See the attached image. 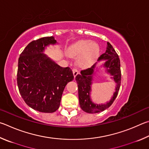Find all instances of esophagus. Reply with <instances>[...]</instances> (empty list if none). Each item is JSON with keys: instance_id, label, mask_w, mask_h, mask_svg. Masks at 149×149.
I'll list each match as a JSON object with an SVG mask.
<instances>
[{"instance_id": "1", "label": "esophagus", "mask_w": 149, "mask_h": 149, "mask_svg": "<svg viewBox=\"0 0 149 149\" xmlns=\"http://www.w3.org/2000/svg\"><path fill=\"white\" fill-rule=\"evenodd\" d=\"M72 70L73 75H74V77H75L78 74H79V71H78V70L76 69V68H73Z\"/></svg>"}]
</instances>
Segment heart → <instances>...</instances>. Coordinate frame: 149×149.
<instances>
[{
    "mask_svg": "<svg viewBox=\"0 0 149 149\" xmlns=\"http://www.w3.org/2000/svg\"><path fill=\"white\" fill-rule=\"evenodd\" d=\"M100 48L97 43L88 40H81L70 47L69 55L79 57L78 64L82 67H88L92 65L97 58Z\"/></svg>",
    "mask_w": 149,
    "mask_h": 149,
    "instance_id": "b5f03b06",
    "label": "heart"
}]
</instances>
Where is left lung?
Instances as JSON below:
<instances>
[{"instance_id":"obj_1","label":"left lung","mask_w":149,"mask_h":149,"mask_svg":"<svg viewBox=\"0 0 149 149\" xmlns=\"http://www.w3.org/2000/svg\"><path fill=\"white\" fill-rule=\"evenodd\" d=\"M106 60L104 67L107 68V72L114 77L113 79L116 83V91L114 92L113 98L111 100L106 104H95L92 103L90 99L91 85H92V74L94 71L95 64L91 68H88L85 70H82L80 74H77L75 77L78 84L79 89V98L80 106L84 112L88 113H97L105 111L109 108L114 101L115 100L118 95L120 87L121 84V70H120V61L116 51L114 50L113 46L107 42L106 52L101 55L99 57L98 61Z\"/></svg>"}]
</instances>
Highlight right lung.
<instances>
[{
  "mask_svg": "<svg viewBox=\"0 0 149 149\" xmlns=\"http://www.w3.org/2000/svg\"><path fill=\"white\" fill-rule=\"evenodd\" d=\"M56 43L53 36L31 42L18 60L20 94L28 106L41 113H54L59 109L65 86L74 79L70 67H60L42 53L46 46Z\"/></svg>",
  "mask_w": 149,
  "mask_h": 149,
  "instance_id": "1",
  "label": "right lung"
}]
</instances>
